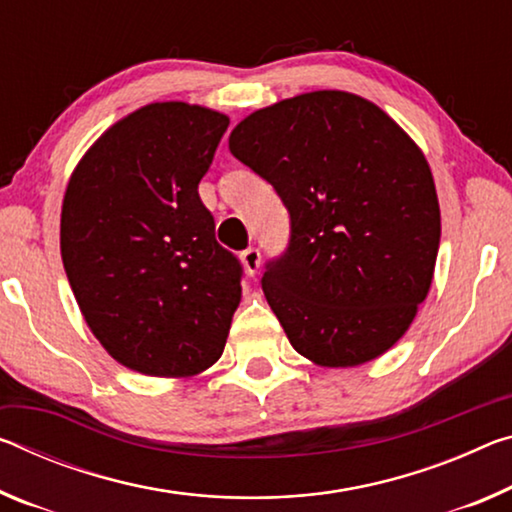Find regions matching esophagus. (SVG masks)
I'll use <instances>...</instances> for the list:
<instances>
[{
	"label": "esophagus",
	"mask_w": 512,
	"mask_h": 512,
	"mask_svg": "<svg viewBox=\"0 0 512 512\" xmlns=\"http://www.w3.org/2000/svg\"><path fill=\"white\" fill-rule=\"evenodd\" d=\"M241 262L248 275H255L259 269V262H262V255H259L257 248H248L241 253Z\"/></svg>",
	"instance_id": "obj_1"
}]
</instances>
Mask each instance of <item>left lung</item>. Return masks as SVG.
I'll use <instances>...</instances> for the list:
<instances>
[{"label": "left lung", "instance_id": "obj_1", "mask_svg": "<svg viewBox=\"0 0 512 512\" xmlns=\"http://www.w3.org/2000/svg\"><path fill=\"white\" fill-rule=\"evenodd\" d=\"M230 150L289 209V248L262 289L291 346L328 369L387 353L426 300L440 248L419 145L378 104L312 91L243 118Z\"/></svg>", "mask_w": 512, "mask_h": 512}]
</instances>
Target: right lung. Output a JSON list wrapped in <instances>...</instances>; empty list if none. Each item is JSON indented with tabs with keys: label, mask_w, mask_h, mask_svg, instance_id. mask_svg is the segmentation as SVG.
Listing matches in <instances>:
<instances>
[{
	"label": "right lung",
	"mask_w": 512,
	"mask_h": 512,
	"mask_svg": "<svg viewBox=\"0 0 512 512\" xmlns=\"http://www.w3.org/2000/svg\"><path fill=\"white\" fill-rule=\"evenodd\" d=\"M230 118L152 102L113 123L70 175L61 259L88 328L113 360L193 378L221 358L241 266L198 196Z\"/></svg>",
	"instance_id": "1"
}]
</instances>
